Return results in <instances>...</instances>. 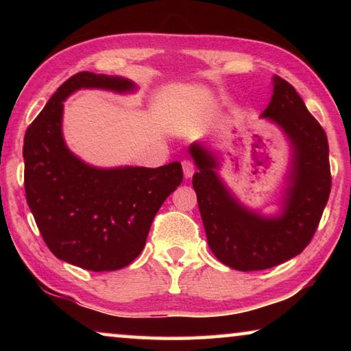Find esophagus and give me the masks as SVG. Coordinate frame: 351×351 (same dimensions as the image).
Wrapping results in <instances>:
<instances>
[{"label":"esophagus","instance_id":"obj_1","mask_svg":"<svg viewBox=\"0 0 351 351\" xmlns=\"http://www.w3.org/2000/svg\"><path fill=\"white\" fill-rule=\"evenodd\" d=\"M182 171H184V176L190 178L195 173V164L190 161V159H184V161H182Z\"/></svg>","mask_w":351,"mask_h":351}]
</instances>
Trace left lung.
Masks as SVG:
<instances>
[{
  "instance_id": "8db88e82",
  "label": "left lung",
  "mask_w": 351,
  "mask_h": 351,
  "mask_svg": "<svg viewBox=\"0 0 351 351\" xmlns=\"http://www.w3.org/2000/svg\"><path fill=\"white\" fill-rule=\"evenodd\" d=\"M272 97L261 117L282 130L291 147L280 212L249 209L218 175L215 153L201 142L189 147L198 207L213 255L237 271H261L299 255L311 241L331 190L328 141L320 123L287 80L272 77Z\"/></svg>"
}]
</instances>
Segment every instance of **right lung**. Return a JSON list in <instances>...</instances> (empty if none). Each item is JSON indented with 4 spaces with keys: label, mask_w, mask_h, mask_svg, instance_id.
<instances>
[{
    "label": "right lung",
    "mask_w": 351,
    "mask_h": 351,
    "mask_svg": "<svg viewBox=\"0 0 351 351\" xmlns=\"http://www.w3.org/2000/svg\"><path fill=\"white\" fill-rule=\"evenodd\" d=\"M82 88L127 94L138 86L83 71L52 94L25 134L26 199L57 258L94 272L116 271L142 252L154 215L182 182V167L100 169L75 156L63 138V102Z\"/></svg>",
    "instance_id": "obj_1"
}]
</instances>
